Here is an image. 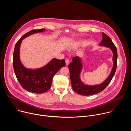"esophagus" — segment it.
I'll use <instances>...</instances> for the list:
<instances>
[{"label": "esophagus", "instance_id": "34e87169", "mask_svg": "<svg viewBox=\"0 0 131 131\" xmlns=\"http://www.w3.org/2000/svg\"><path fill=\"white\" fill-rule=\"evenodd\" d=\"M69 62H70V61H69V60L68 59H66L65 60V63H66V64L67 65H68L69 64Z\"/></svg>", "mask_w": 131, "mask_h": 131}]
</instances>
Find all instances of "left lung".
<instances>
[{
  "label": "left lung",
  "instance_id": "left-lung-1",
  "mask_svg": "<svg viewBox=\"0 0 131 131\" xmlns=\"http://www.w3.org/2000/svg\"><path fill=\"white\" fill-rule=\"evenodd\" d=\"M102 35L103 40L100 43V46L109 48L114 54L113 59L114 62L113 67L108 77L103 83L95 85H87L81 82L80 79V73L82 70V65L81 59L79 57H75L73 58L72 59V62L68 65L72 88L76 93L80 95L88 96L94 95L102 92L110 82L115 73L118 57L116 47L108 35L104 32L102 33Z\"/></svg>",
  "mask_w": 131,
  "mask_h": 131
}]
</instances>
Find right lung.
<instances>
[{"mask_svg": "<svg viewBox=\"0 0 131 131\" xmlns=\"http://www.w3.org/2000/svg\"><path fill=\"white\" fill-rule=\"evenodd\" d=\"M45 31L44 28L33 29L25 34L16 43L14 52L13 65L16 78L22 87L28 92L40 94L48 91L53 76L60 68L65 66L64 60L53 59L45 66L37 69L26 68L20 59V49L22 40L26 37L36 32Z\"/></svg>", "mask_w": 131, "mask_h": 131, "instance_id": "1", "label": "right lung"}]
</instances>
